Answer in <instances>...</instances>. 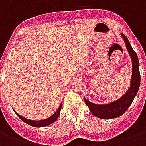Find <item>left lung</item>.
<instances>
[{
	"label": "left lung",
	"mask_w": 146,
	"mask_h": 146,
	"mask_svg": "<svg viewBox=\"0 0 146 146\" xmlns=\"http://www.w3.org/2000/svg\"><path fill=\"white\" fill-rule=\"evenodd\" d=\"M121 36L125 42L126 47L132 61L131 80L127 92L119 99L108 104H95L84 98L86 105L88 106L92 114L101 119H113L123 115L131 105L132 102L138 93L140 85L141 76L139 72V61L138 55L132 48L127 36L123 33H121Z\"/></svg>",
	"instance_id": "1"
}]
</instances>
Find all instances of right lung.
<instances>
[{"label": "right lung", "instance_id": "1", "mask_svg": "<svg viewBox=\"0 0 146 146\" xmlns=\"http://www.w3.org/2000/svg\"><path fill=\"white\" fill-rule=\"evenodd\" d=\"M62 103H61L60 106H59V107H58V109L57 110V111H56L52 116H50L49 118H47V119H42V120H37V121L26 119V118H24L23 116H19V114H17V113H15L17 114V116H19L23 122H25L26 123H27V124L32 126V127H42L50 125V124H51L52 123H54V121L58 119V117L59 114H60L61 109H62Z\"/></svg>", "mask_w": 146, "mask_h": 146}]
</instances>
